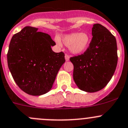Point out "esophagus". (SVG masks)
<instances>
[{"mask_svg": "<svg viewBox=\"0 0 128 128\" xmlns=\"http://www.w3.org/2000/svg\"><path fill=\"white\" fill-rule=\"evenodd\" d=\"M69 58H70V56H69V54H65V59H66V61H68V60H69Z\"/></svg>", "mask_w": 128, "mask_h": 128, "instance_id": "1", "label": "esophagus"}]
</instances>
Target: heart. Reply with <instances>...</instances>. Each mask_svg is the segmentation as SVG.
<instances>
[{
  "label": "heart",
  "instance_id": "b5f03b06",
  "mask_svg": "<svg viewBox=\"0 0 128 128\" xmlns=\"http://www.w3.org/2000/svg\"><path fill=\"white\" fill-rule=\"evenodd\" d=\"M64 44L69 46V50L74 54H80L85 51L89 47L90 42V36L85 32L72 33L65 36L62 39ZM58 44L60 40L56 39Z\"/></svg>",
  "mask_w": 128,
  "mask_h": 128
}]
</instances>
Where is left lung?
I'll use <instances>...</instances> for the list:
<instances>
[{
    "label": "left lung",
    "mask_w": 128,
    "mask_h": 128,
    "mask_svg": "<svg viewBox=\"0 0 128 128\" xmlns=\"http://www.w3.org/2000/svg\"><path fill=\"white\" fill-rule=\"evenodd\" d=\"M92 35L86 51L70 58L74 65V82L79 89L88 92L103 89L112 78L118 63L117 43L110 30L96 24Z\"/></svg>",
    "instance_id": "obj_1"
}]
</instances>
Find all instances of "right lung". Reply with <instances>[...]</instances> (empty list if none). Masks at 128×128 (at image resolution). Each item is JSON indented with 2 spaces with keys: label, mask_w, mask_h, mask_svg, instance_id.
<instances>
[{
  "label": "right lung",
  "mask_w": 128,
  "mask_h": 128,
  "mask_svg": "<svg viewBox=\"0 0 128 128\" xmlns=\"http://www.w3.org/2000/svg\"><path fill=\"white\" fill-rule=\"evenodd\" d=\"M56 43L46 33L26 26L15 34L10 42L7 63L14 80L27 94L40 96L52 87L64 53L54 52Z\"/></svg>",
  "instance_id": "right-lung-1"
}]
</instances>
